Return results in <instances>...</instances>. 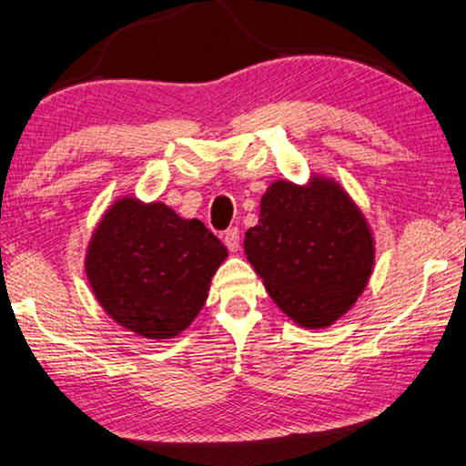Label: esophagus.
<instances>
[{
  "instance_id": "esophagus-1",
  "label": "esophagus",
  "mask_w": 466,
  "mask_h": 466,
  "mask_svg": "<svg viewBox=\"0 0 466 466\" xmlns=\"http://www.w3.org/2000/svg\"><path fill=\"white\" fill-rule=\"evenodd\" d=\"M222 241H225V246L231 249V252H238L239 249V228L238 227L227 228L225 235H222Z\"/></svg>"
}]
</instances>
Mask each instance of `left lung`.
<instances>
[{
  "instance_id": "1",
  "label": "left lung",
  "mask_w": 466,
  "mask_h": 466,
  "mask_svg": "<svg viewBox=\"0 0 466 466\" xmlns=\"http://www.w3.org/2000/svg\"><path fill=\"white\" fill-rule=\"evenodd\" d=\"M244 249L267 292L289 319L319 329L340 319L374 267L370 225L345 188L313 177L305 187L275 180L260 199Z\"/></svg>"
}]
</instances>
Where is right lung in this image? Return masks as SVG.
Wrapping results in <instances>:
<instances>
[{
	"label": "right lung",
	"mask_w": 466,
	"mask_h": 466,
	"mask_svg": "<svg viewBox=\"0 0 466 466\" xmlns=\"http://www.w3.org/2000/svg\"><path fill=\"white\" fill-rule=\"evenodd\" d=\"M227 254L201 220L180 218L161 201L121 198L94 228L86 275L113 321L166 340L191 326Z\"/></svg>",
	"instance_id": "add662e5"
}]
</instances>
